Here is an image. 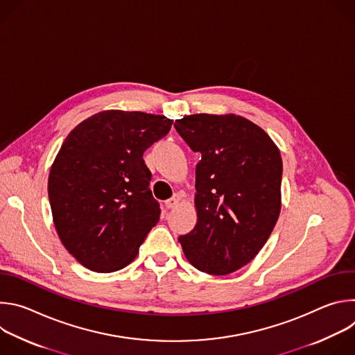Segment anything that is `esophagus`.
Segmentation results:
<instances>
[{
  "label": "esophagus",
  "mask_w": 355,
  "mask_h": 355,
  "mask_svg": "<svg viewBox=\"0 0 355 355\" xmlns=\"http://www.w3.org/2000/svg\"><path fill=\"white\" fill-rule=\"evenodd\" d=\"M181 195L180 193H175L173 198H170L168 200H166V208L167 209H174L178 204H180V200H181Z\"/></svg>",
  "instance_id": "34e87169"
}]
</instances>
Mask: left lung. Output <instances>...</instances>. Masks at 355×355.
Here are the masks:
<instances>
[{
    "mask_svg": "<svg viewBox=\"0 0 355 355\" xmlns=\"http://www.w3.org/2000/svg\"><path fill=\"white\" fill-rule=\"evenodd\" d=\"M193 151L196 225L178 240L199 271L227 275L267 243L281 212L282 159L259 125L234 115H185L174 123Z\"/></svg>",
    "mask_w": 355,
    "mask_h": 355,
    "instance_id": "8db88e82",
    "label": "left lung"
}]
</instances>
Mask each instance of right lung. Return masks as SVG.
Segmentation results:
<instances>
[{
	"label": "right lung",
	"instance_id": "right-lung-1",
	"mask_svg": "<svg viewBox=\"0 0 355 355\" xmlns=\"http://www.w3.org/2000/svg\"><path fill=\"white\" fill-rule=\"evenodd\" d=\"M171 125L163 115L110 110L87 118L64 139L47 192L59 239L85 268L126 267L159 222L143 153Z\"/></svg>",
	"mask_w": 355,
	"mask_h": 355
}]
</instances>
